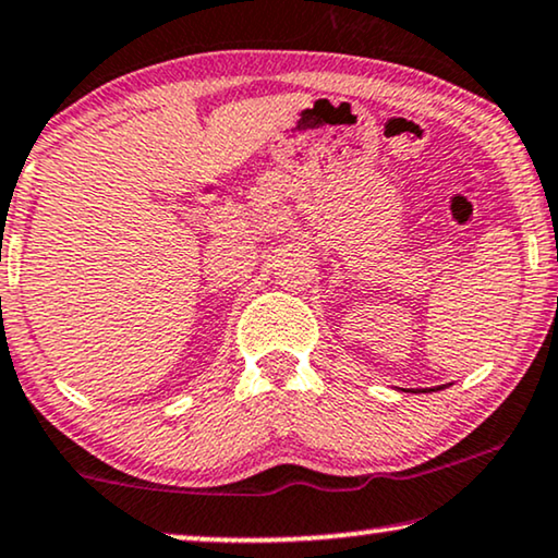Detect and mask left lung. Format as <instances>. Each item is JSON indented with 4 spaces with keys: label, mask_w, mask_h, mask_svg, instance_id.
Instances as JSON below:
<instances>
[{
    "label": "left lung",
    "mask_w": 558,
    "mask_h": 558,
    "mask_svg": "<svg viewBox=\"0 0 558 558\" xmlns=\"http://www.w3.org/2000/svg\"><path fill=\"white\" fill-rule=\"evenodd\" d=\"M439 390H441V388H439Z\"/></svg>",
    "instance_id": "obj_1"
}]
</instances>
